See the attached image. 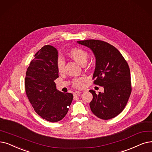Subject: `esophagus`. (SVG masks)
I'll return each mask as SVG.
<instances>
[{"label":"esophagus","instance_id":"34e87169","mask_svg":"<svg viewBox=\"0 0 152 152\" xmlns=\"http://www.w3.org/2000/svg\"><path fill=\"white\" fill-rule=\"evenodd\" d=\"M81 93H82V92H79V91H75V92H74V96H77V95H78L80 94Z\"/></svg>","mask_w":152,"mask_h":152}]
</instances>
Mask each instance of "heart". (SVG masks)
<instances>
[{
	"label": "heart",
	"mask_w": 152,
	"mask_h": 152,
	"mask_svg": "<svg viewBox=\"0 0 152 152\" xmlns=\"http://www.w3.org/2000/svg\"><path fill=\"white\" fill-rule=\"evenodd\" d=\"M70 56L78 64L82 65L83 64H86L88 55V53L82 48H75L70 52ZM64 66L65 62L64 60L61 57H59L57 62V69L59 74L64 73ZM84 80V78H75L73 80V87L75 88H81L83 86Z\"/></svg>",
	"instance_id": "heart-1"
}]
</instances>
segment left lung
I'll list each match as a JSON object with an SVG mask.
<instances>
[{
    "mask_svg": "<svg viewBox=\"0 0 152 152\" xmlns=\"http://www.w3.org/2000/svg\"><path fill=\"white\" fill-rule=\"evenodd\" d=\"M77 43L94 52L96 59L94 83L104 88V92L99 94L89 90L93 95L90 103L91 111L101 119L113 118L124 110L131 94L129 65L117 48L106 42L90 39Z\"/></svg>",
    "mask_w": 152,
    "mask_h": 152,
    "instance_id": "left-lung-1",
    "label": "left lung"
}]
</instances>
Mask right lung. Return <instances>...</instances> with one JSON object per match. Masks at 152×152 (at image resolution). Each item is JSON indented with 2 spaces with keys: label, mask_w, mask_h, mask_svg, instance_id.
Returning <instances> with one entry per match:
<instances>
[{
  "label": "right lung",
  "mask_w": 152,
  "mask_h": 152,
  "mask_svg": "<svg viewBox=\"0 0 152 152\" xmlns=\"http://www.w3.org/2000/svg\"><path fill=\"white\" fill-rule=\"evenodd\" d=\"M34 57L26 72L27 96L42 118L50 122H58L67 113L73 95L57 90L54 80L58 77V51L52 45H45Z\"/></svg>",
  "instance_id": "1"
}]
</instances>
